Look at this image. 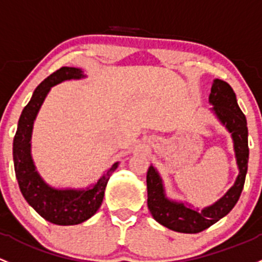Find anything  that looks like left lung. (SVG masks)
<instances>
[{
  "label": "left lung",
  "instance_id": "1",
  "mask_svg": "<svg viewBox=\"0 0 262 262\" xmlns=\"http://www.w3.org/2000/svg\"><path fill=\"white\" fill-rule=\"evenodd\" d=\"M210 103L213 105L212 110L214 114L232 136L236 161L240 173L235 184L221 200L210 207H206L198 212L197 210L187 207L183 203L173 202L166 198L158 172L154 169L153 166L148 168V208L157 222L177 232L198 233L216 224L235 207L244 189L247 163H249V142H247L249 130H247L246 117L238 106L235 92L224 80L216 79L213 81Z\"/></svg>",
  "mask_w": 262,
  "mask_h": 262
}]
</instances>
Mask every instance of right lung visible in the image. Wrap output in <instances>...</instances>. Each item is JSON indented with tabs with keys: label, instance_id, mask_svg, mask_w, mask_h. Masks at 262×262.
Wrapping results in <instances>:
<instances>
[{
	"label": "right lung",
	"instance_id": "obj_1",
	"mask_svg": "<svg viewBox=\"0 0 262 262\" xmlns=\"http://www.w3.org/2000/svg\"><path fill=\"white\" fill-rule=\"evenodd\" d=\"M82 73L76 68H60L36 88L31 100L21 113L17 132L13 138V164L22 196L30 206L46 221L55 225L70 226L86 221L100 207L106 183L117 169L114 163L105 174L86 191L55 189L38 176L31 158V133L34 120L51 86L70 79H80Z\"/></svg>",
	"mask_w": 262,
	"mask_h": 262
}]
</instances>
